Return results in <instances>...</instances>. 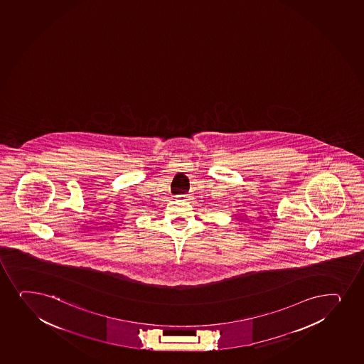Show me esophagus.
I'll return each mask as SVG.
<instances>
[{"label": "esophagus", "mask_w": 364, "mask_h": 364, "mask_svg": "<svg viewBox=\"0 0 364 364\" xmlns=\"http://www.w3.org/2000/svg\"><path fill=\"white\" fill-rule=\"evenodd\" d=\"M176 198H178L179 200H186V198H188V195L183 193V195H179V196L176 197Z\"/></svg>", "instance_id": "obj_1"}]
</instances>
